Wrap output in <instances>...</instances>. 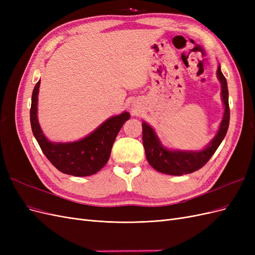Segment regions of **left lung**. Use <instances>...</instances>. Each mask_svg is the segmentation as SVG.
Listing matches in <instances>:
<instances>
[{"label":"left lung","mask_w":255,"mask_h":255,"mask_svg":"<svg viewBox=\"0 0 255 255\" xmlns=\"http://www.w3.org/2000/svg\"><path fill=\"white\" fill-rule=\"evenodd\" d=\"M217 78L221 85V100L223 106H225V113H223L217 134L203 149H169L161 143L154 128L146 122L142 121V143L145 151V157L148 159V163L156 171L170 175H183L195 172L202 168L218 149L223 138L226 137L230 122L228 84L225 75L221 72L220 65H218L217 69Z\"/></svg>","instance_id":"8db88e82"}]
</instances>
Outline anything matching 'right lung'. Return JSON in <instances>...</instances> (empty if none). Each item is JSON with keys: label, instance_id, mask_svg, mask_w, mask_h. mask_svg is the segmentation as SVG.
<instances>
[{"label": "right lung", "instance_id": "obj_1", "mask_svg": "<svg viewBox=\"0 0 255 255\" xmlns=\"http://www.w3.org/2000/svg\"><path fill=\"white\" fill-rule=\"evenodd\" d=\"M39 87L40 81H38L33 90L29 115L33 134L44 155L54 167L65 174L89 176L101 170L109 161L114 141L122 126L129 119V114L123 112L113 116L82 139L70 142H53L45 137L38 121Z\"/></svg>", "mask_w": 255, "mask_h": 255}]
</instances>
